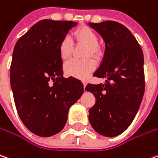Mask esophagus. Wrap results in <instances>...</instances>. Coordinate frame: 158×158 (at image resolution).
<instances>
[{
  "label": "esophagus",
  "mask_w": 158,
  "mask_h": 158,
  "mask_svg": "<svg viewBox=\"0 0 158 158\" xmlns=\"http://www.w3.org/2000/svg\"><path fill=\"white\" fill-rule=\"evenodd\" d=\"M82 83H83V87H84V88H86V86H87V83L84 81V80H82Z\"/></svg>",
  "instance_id": "1"
}]
</instances>
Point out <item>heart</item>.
<instances>
[{"instance_id": "b5f03b06", "label": "heart", "mask_w": 158, "mask_h": 158, "mask_svg": "<svg viewBox=\"0 0 158 158\" xmlns=\"http://www.w3.org/2000/svg\"><path fill=\"white\" fill-rule=\"evenodd\" d=\"M73 36L77 42L87 44L84 56H93L98 59L102 55V48L98 44V36L96 32L88 27H81L73 33ZM73 49V42L69 35H65L59 43V55L62 60H66L71 55ZM95 68V61L91 58L86 59H71L64 65L65 72L73 77L83 78L87 76Z\"/></svg>"}]
</instances>
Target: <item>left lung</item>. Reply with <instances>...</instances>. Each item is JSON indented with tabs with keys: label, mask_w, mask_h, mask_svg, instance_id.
I'll return each instance as SVG.
<instances>
[{
	"label": "left lung",
	"mask_w": 158,
	"mask_h": 158,
	"mask_svg": "<svg viewBox=\"0 0 158 158\" xmlns=\"http://www.w3.org/2000/svg\"><path fill=\"white\" fill-rule=\"evenodd\" d=\"M106 42L103 61L94 77L106 78L105 84H88L96 98L89 109V123L99 134L115 137L131 125L145 91L143 52L131 32L121 23H89Z\"/></svg>",
	"instance_id": "left-lung-1"
}]
</instances>
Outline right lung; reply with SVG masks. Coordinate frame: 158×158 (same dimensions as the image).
I'll return each mask as SVG.
<instances>
[{"label":"right lung","instance_id":"1","mask_svg":"<svg viewBox=\"0 0 158 158\" xmlns=\"http://www.w3.org/2000/svg\"><path fill=\"white\" fill-rule=\"evenodd\" d=\"M73 21L44 19L16 43L10 64V86L24 125L41 137L57 134L66 124L70 107L83 94V84L63 78L59 43Z\"/></svg>","mask_w":158,"mask_h":158}]
</instances>
